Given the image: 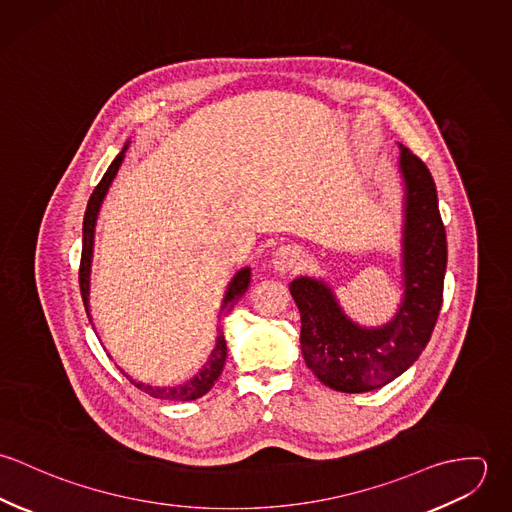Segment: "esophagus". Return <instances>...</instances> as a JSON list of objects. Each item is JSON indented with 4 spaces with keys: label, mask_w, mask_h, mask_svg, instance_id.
I'll use <instances>...</instances> for the list:
<instances>
[{
    "label": "esophagus",
    "mask_w": 512,
    "mask_h": 512,
    "mask_svg": "<svg viewBox=\"0 0 512 512\" xmlns=\"http://www.w3.org/2000/svg\"><path fill=\"white\" fill-rule=\"evenodd\" d=\"M297 258H299V254H297L295 248H292V246H280L272 254V266H274L276 272H288V270H292L293 266H295Z\"/></svg>",
    "instance_id": "34e87169"
}]
</instances>
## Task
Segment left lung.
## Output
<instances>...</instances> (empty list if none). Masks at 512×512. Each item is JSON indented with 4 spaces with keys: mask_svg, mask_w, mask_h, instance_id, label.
Masks as SVG:
<instances>
[{
    "mask_svg": "<svg viewBox=\"0 0 512 512\" xmlns=\"http://www.w3.org/2000/svg\"><path fill=\"white\" fill-rule=\"evenodd\" d=\"M402 197V297L390 321L365 327L341 307L323 278L290 284L301 315V355L307 368L339 392H368L406 372L426 349L438 321L447 240L438 191L426 163L398 144Z\"/></svg>",
    "mask_w": 512,
    "mask_h": 512,
    "instance_id": "8db88e82",
    "label": "left lung"
}]
</instances>
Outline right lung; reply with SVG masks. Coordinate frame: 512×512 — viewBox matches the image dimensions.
Wrapping results in <instances>:
<instances>
[{"instance_id":"obj_1","label":"right lung","mask_w":512,"mask_h":512,"mask_svg":"<svg viewBox=\"0 0 512 512\" xmlns=\"http://www.w3.org/2000/svg\"><path fill=\"white\" fill-rule=\"evenodd\" d=\"M130 147V142H126L122 151L116 155V159L110 163L108 171L104 173L102 181L96 185V189L92 191L90 199H88V205H86V213H84V222H82V256H80V272H78V280H80V293H82V301H84V309H86V315L92 323V317H90V272H92V254H94V232H96V220H98V213H100V207H102V201L124 161V155H126V149ZM250 286V268L244 266L242 270H238L232 280L228 282L226 286V292L222 297V305H220V315L228 313L234 303L246 293ZM217 339H215V347L207 359V363L203 365V368L191 376L189 380H185L183 384H177V386H151L146 382H140V380H134L128 372H124V376L134 384L138 386L140 390L147 392L149 396L153 398H159V400H173V402H189V400H197L201 396H205L213 384L219 380L220 372L224 368V361H226V341H224V335L222 331L217 329Z\"/></svg>"}]
</instances>
